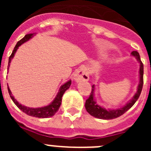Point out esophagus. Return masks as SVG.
<instances>
[{
    "label": "esophagus",
    "instance_id": "obj_1",
    "mask_svg": "<svg viewBox=\"0 0 151 151\" xmlns=\"http://www.w3.org/2000/svg\"><path fill=\"white\" fill-rule=\"evenodd\" d=\"M89 79V75L87 69L82 67L78 69L74 75V80L76 82L81 81H88Z\"/></svg>",
    "mask_w": 151,
    "mask_h": 151
}]
</instances>
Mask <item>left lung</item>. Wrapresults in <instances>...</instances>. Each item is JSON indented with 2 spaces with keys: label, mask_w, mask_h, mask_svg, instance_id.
Masks as SVG:
<instances>
[{
  "label": "left lung",
  "mask_w": 151,
  "mask_h": 151,
  "mask_svg": "<svg viewBox=\"0 0 151 151\" xmlns=\"http://www.w3.org/2000/svg\"><path fill=\"white\" fill-rule=\"evenodd\" d=\"M132 54L133 56H135L136 58L138 59V60L139 61L140 63V82L139 85H138L137 93L134 94V96L133 97L132 101H129L127 104L125 105V106H123V107L119 108V109H117V110H105L104 108L101 107L99 105H97V104H96L95 101H94V85H93V86H92L91 92L90 95H89L88 98V99L86 100V101H85V108H86V110H87L88 113L90 115H91L92 116L96 117V118L98 119H116L117 118V117H119L120 116H122V114H124L125 112L128 111V110L135 104L137 100L139 98L144 84V65L143 63H142V62H141V58H140V55L139 54H138V51H134H134L132 52Z\"/></svg>",
  "instance_id": "8db88e82"
}]
</instances>
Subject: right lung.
<instances>
[{
	"instance_id": "right-lung-1",
	"label": "right lung",
	"mask_w": 151,
	"mask_h": 151,
	"mask_svg": "<svg viewBox=\"0 0 151 151\" xmlns=\"http://www.w3.org/2000/svg\"><path fill=\"white\" fill-rule=\"evenodd\" d=\"M33 34H28L25 35L24 38H22L20 41H19L17 42V44L16 45L15 47L13 49V52H12L11 55L9 57V62H8V67L7 69H9V66H10V63L11 61V59L13 57L14 54H15L16 51L18 49V47L20 46L22 44H23L24 42L27 41L28 40L30 39L32 37ZM71 80L67 82L66 83L64 84L63 85H62L60 88V91L58 92L57 97H55V99L54 100V101L50 104L47 105L46 106H44V107H40V108H29L26 107V106H23V105L20 104L17 102V100L14 98L13 95L11 94V91H10L9 87H7L8 88V92H9V94H10V97H11L12 101H13V103L15 104L17 106V107L19 109V110H22L23 113H26L27 115L31 116L33 117H38V118H47V117H51L57 113V111L59 110L60 106L61 105V102H62V97L63 95V94L65 93L66 90L69 88V86L71 85Z\"/></svg>"
}]
</instances>
